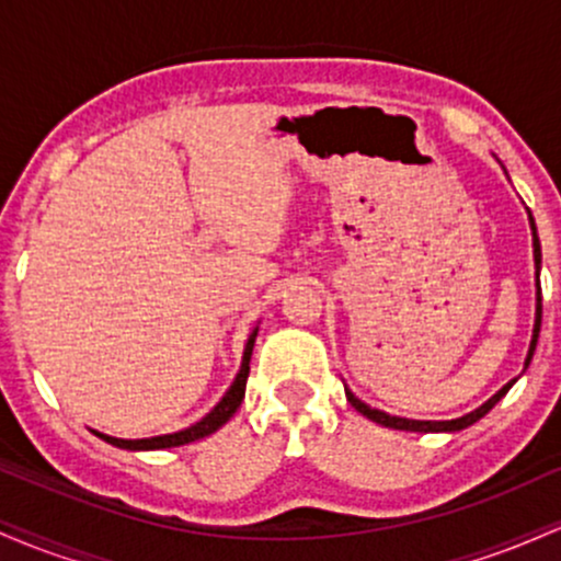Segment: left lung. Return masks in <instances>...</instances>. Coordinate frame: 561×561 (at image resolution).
<instances>
[{"label": "left lung", "mask_w": 561, "mask_h": 561, "mask_svg": "<svg viewBox=\"0 0 561 561\" xmlns=\"http://www.w3.org/2000/svg\"><path fill=\"white\" fill-rule=\"evenodd\" d=\"M530 229H533V255H536V268L540 272V242H538V231H536V221H533L530 216ZM540 313H543V306H540V287H538V302H536V327H533V340H530V351H527V358H525V369L527 364H530L533 353H536V345H538V332H540ZM514 385V379L508 385H504L495 396L491 398V401H485L480 405V409H474L472 414H465L459 416V420H450V422H424V420H405V416H390L385 414V411L379 409H371V405H366L364 401H358L356 396H353L351 390L345 388V396H347V403L353 405V409L358 411V414H364L366 420L382 424V427H392V430H409V433H456V430H465L469 427V424H474L478 420H482V416L488 414V411L493 409L495 403L501 401V398L506 396L508 388Z\"/></svg>", "instance_id": "8db88e82"}]
</instances>
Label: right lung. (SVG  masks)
<instances>
[{
	"instance_id": "1",
	"label": "right lung",
	"mask_w": 561,
	"mask_h": 561,
	"mask_svg": "<svg viewBox=\"0 0 561 561\" xmlns=\"http://www.w3.org/2000/svg\"><path fill=\"white\" fill-rule=\"evenodd\" d=\"M255 334H259V327H255L253 334L248 337V343H244V353H242V366L240 371H237L234 382H231V388L227 390V396L221 398L214 405V411L210 414H205L203 420L192 424V427L186 430H179V433H171V435H158V437H141V440H124V437H111L105 433H92L96 437H102L105 443H111L115 448H126V450H160V448H173V446H186V443H195L199 437L216 433L221 424H227L231 416H234V411L240 409L242 398H244V385H248V375H250V356H253V345H255Z\"/></svg>"
}]
</instances>
